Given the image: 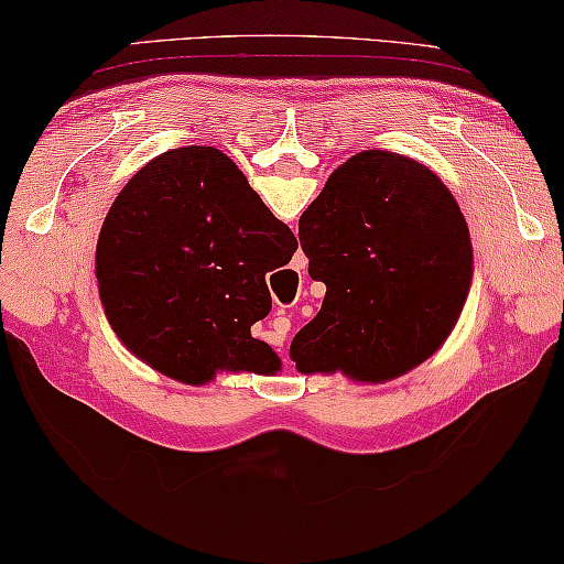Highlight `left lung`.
Returning a JSON list of instances; mask_svg holds the SVG:
<instances>
[{"label":"left lung","instance_id":"left-lung-1","mask_svg":"<svg viewBox=\"0 0 564 564\" xmlns=\"http://www.w3.org/2000/svg\"><path fill=\"white\" fill-rule=\"evenodd\" d=\"M323 307L295 338L302 373L383 381L451 336L470 288V236L443 181L402 154H354L300 216Z\"/></svg>","mask_w":564,"mask_h":564}]
</instances>
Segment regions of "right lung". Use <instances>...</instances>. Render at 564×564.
<instances>
[{
    "label": "right lung",
    "mask_w": 564,
    "mask_h": 564,
    "mask_svg": "<svg viewBox=\"0 0 564 564\" xmlns=\"http://www.w3.org/2000/svg\"><path fill=\"white\" fill-rule=\"evenodd\" d=\"M295 251V234L224 152L181 147L117 195L96 247V280L117 336L167 377L274 373L280 358L251 338V325L272 310L267 274Z\"/></svg>",
    "instance_id": "obj_1"
}]
</instances>
